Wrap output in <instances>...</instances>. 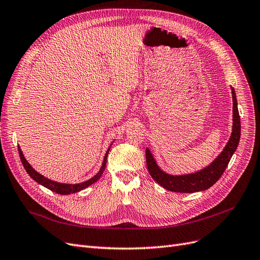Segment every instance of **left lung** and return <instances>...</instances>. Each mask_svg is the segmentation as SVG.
Wrapping results in <instances>:
<instances>
[{"instance_id": "8db88e82", "label": "left lung", "mask_w": 260, "mask_h": 260, "mask_svg": "<svg viewBox=\"0 0 260 260\" xmlns=\"http://www.w3.org/2000/svg\"><path fill=\"white\" fill-rule=\"evenodd\" d=\"M232 90V99H233V126L232 133L228 144L225 145L222 152L217 156L215 160L209 164L204 170H201L193 174L174 176L166 174L155 163L151 152L149 149H146V161L148 171L151 175V177L158 183V185L173 192H181V193H193V192L203 191L212 187L214 183L218 180L224 170L230 162L233 153L239 145V140L241 136V121L238 110L237 96L234 88Z\"/></svg>"}]
</instances>
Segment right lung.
Returning a JSON list of instances; mask_svg holds the SVG:
<instances>
[{
    "label": "right lung",
    "instance_id": "add662e5",
    "mask_svg": "<svg viewBox=\"0 0 260 260\" xmlns=\"http://www.w3.org/2000/svg\"><path fill=\"white\" fill-rule=\"evenodd\" d=\"M109 150H110V148H109L107 150L106 152V155L104 157V162H103V166L102 169L99 170V172L94 176L93 178H90L84 182H81V183H75V185H70V183H60V182H57V181H54V180H51L48 179L46 177H44V176H42L40 173L36 172L35 170H33V167L27 162L26 158H24L23 154H22V151L20 150V148L18 147V151H19V155H20V160H21V163L24 167V170L27 171V173L29 174L30 177L36 180L38 183H40V185L44 186L45 188L52 190L53 192H56V193L58 194H70V193H75V192H79L83 189L87 188L88 186L93 185L94 182H96L100 177H102V175L106 169V163H107V156H108V153H109Z\"/></svg>",
    "mask_w": 260,
    "mask_h": 260
}]
</instances>
